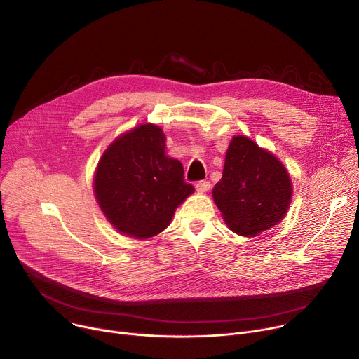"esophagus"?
Listing matches in <instances>:
<instances>
[{
  "instance_id": "1",
  "label": "esophagus",
  "mask_w": 359,
  "mask_h": 359,
  "mask_svg": "<svg viewBox=\"0 0 359 359\" xmlns=\"http://www.w3.org/2000/svg\"><path fill=\"white\" fill-rule=\"evenodd\" d=\"M210 187H212V184H210L209 180H201V182H198V183L196 184V190H197L198 193H206V191L210 190Z\"/></svg>"
}]
</instances>
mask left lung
I'll use <instances>...</instances> for the list:
<instances>
[{
  "label": "left lung",
  "instance_id": "obj_1",
  "mask_svg": "<svg viewBox=\"0 0 359 359\" xmlns=\"http://www.w3.org/2000/svg\"><path fill=\"white\" fill-rule=\"evenodd\" d=\"M291 198V177L280 159L247 136H233L222 180L213 189L229 229L244 237L259 236L285 217Z\"/></svg>",
  "mask_w": 359,
  "mask_h": 359
}]
</instances>
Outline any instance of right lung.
I'll list each match as a JSON object with an SVG mask.
<instances>
[{
	"label": "right lung",
	"mask_w": 359,
	"mask_h": 359,
	"mask_svg": "<svg viewBox=\"0 0 359 359\" xmlns=\"http://www.w3.org/2000/svg\"><path fill=\"white\" fill-rule=\"evenodd\" d=\"M193 191L182 163L166 155V135L153 123L118 136L100 156L93 176L95 198L107 220L139 240L162 233Z\"/></svg>",
	"instance_id": "1"
}]
</instances>
